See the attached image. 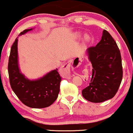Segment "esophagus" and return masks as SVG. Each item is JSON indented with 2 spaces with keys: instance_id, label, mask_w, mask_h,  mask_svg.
I'll return each instance as SVG.
<instances>
[{
  "instance_id": "esophagus-1",
  "label": "esophagus",
  "mask_w": 133,
  "mask_h": 133,
  "mask_svg": "<svg viewBox=\"0 0 133 133\" xmlns=\"http://www.w3.org/2000/svg\"><path fill=\"white\" fill-rule=\"evenodd\" d=\"M70 66V65L68 64V65H66V66H64L63 68H62V70H61V72H62L63 74H64V75H65L66 74H67V72H68V70H69ZM85 75H86V74H85ZM82 77L84 78V76H82Z\"/></svg>"
}]
</instances>
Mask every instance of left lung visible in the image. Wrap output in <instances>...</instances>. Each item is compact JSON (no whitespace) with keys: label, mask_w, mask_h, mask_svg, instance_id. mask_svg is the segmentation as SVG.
<instances>
[{"label":"left lung","mask_w":133,"mask_h":133,"mask_svg":"<svg viewBox=\"0 0 133 133\" xmlns=\"http://www.w3.org/2000/svg\"><path fill=\"white\" fill-rule=\"evenodd\" d=\"M92 64V75L89 85L82 89L85 99L101 103L116 95L122 79V59L117 44L104 30L101 41L87 50Z\"/></svg>","instance_id":"obj_1"}]
</instances>
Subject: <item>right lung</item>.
Returning a JSON list of instances; mask_svg holds the SVG:
<instances>
[{
  "mask_svg": "<svg viewBox=\"0 0 133 133\" xmlns=\"http://www.w3.org/2000/svg\"><path fill=\"white\" fill-rule=\"evenodd\" d=\"M31 29H26L19 35ZM58 70L51 71L43 77L30 81L19 72L18 62V38L12 45L8 63L9 82L12 91L24 105L30 108H42L49 107L58 98L61 77Z\"/></svg>",
  "mask_w": 133,
  "mask_h": 133,
  "instance_id": "1",
  "label": "right lung"
}]
</instances>
